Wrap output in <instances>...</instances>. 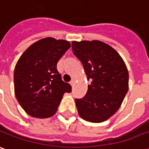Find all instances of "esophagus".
Instances as JSON below:
<instances>
[{
  "label": "esophagus",
  "mask_w": 149,
  "mask_h": 149,
  "mask_svg": "<svg viewBox=\"0 0 149 149\" xmlns=\"http://www.w3.org/2000/svg\"><path fill=\"white\" fill-rule=\"evenodd\" d=\"M70 84H71V86H74V84H75V79H72L71 80V81H70Z\"/></svg>",
  "instance_id": "34e87169"
}]
</instances>
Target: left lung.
Instances as JSON below:
<instances>
[{
    "instance_id": "1",
    "label": "left lung",
    "mask_w": 149,
    "mask_h": 149,
    "mask_svg": "<svg viewBox=\"0 0 149 149\" xmlns=\"http://www.w3.org/2000/svg\"><path fill=\"white\" fill-rule=\"evenodd\" d=\"M72 48L91 81L86 95L75 100L79 115L87 121L103 122L119 109L128 91V70L120 54L100 40L72 41Z\"/></svg>"
}]
</instances>
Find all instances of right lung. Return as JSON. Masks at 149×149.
<instances>
[{
	"label": "right lung",
	"mask_w": 149,
	"mask_h": 149,
	"mask_svg": "<svg viewBox=\"0 0 149 149\" xmlns=\"http://www.w3.org/2000/svg\"><path fill=\"white\" fill-rule=\"evenodd\" d=\"M70 47L68 40L46 37L30 45L19 58L14 72L15 93L28 115L52 117L63 94L72 91L57 70V63Z\"/></svg>",
	"instance_id": "obj_1"
}]
</instances>
